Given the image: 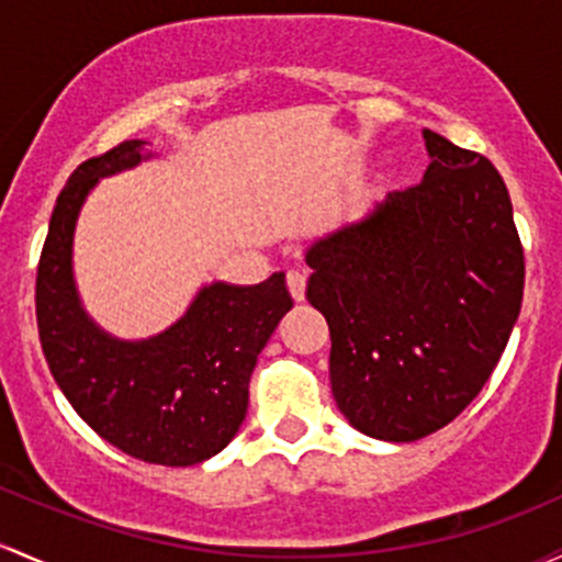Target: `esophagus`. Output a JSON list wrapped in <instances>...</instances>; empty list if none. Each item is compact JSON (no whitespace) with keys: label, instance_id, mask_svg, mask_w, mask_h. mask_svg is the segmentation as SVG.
Here are the masks:
<instances>
[{"label":"esophagus","instance_id":"34e87169","mask_svg":"<svg viewBox=\"0 0 562 562\" xmlns=\"http://www.w3.org/2000/svg\"><path fill=\"white\" fill-rule=\"evenodd\" d=\"M288 291H291L295 304L306 299V277L301 271H288Z\"/></svg>","mask_w":562,"mask_h":562}]
</instances>
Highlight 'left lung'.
Masks as SVG:
<instances>
[{
  "label": "left lung",
  "mask_w": 562,
  "mask_h": 562,
  "mask_svg": "<svg viewBox=\"0 0 562 562\" xmlns=\"http://www.w3.org/2000/svg\"><path fill=\"white\" fill-rule=\"evenodd\" d=\"M429 168L314 239L306 299L328 319L330 386L362 435L413 442L451 424L502 360L522 304L504 178L424 131Z\"/></svg>",
  "instance_id": "obj_1"
}]
</instances>
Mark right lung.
<instances>
[{
  "instance_id": "obj_1",
  "label": "right lung",
  "mask_w": 562,
  "mask_h": 562,
  "mask_svg": "<svg viewBox=\"0 0 562 562\" xmlns=\"http://www.w3.org/2000/svg\"><path fill=\"white\" fill-rule=\"evenodd\" d=\"M144 149L146 140H125L71 172L36 271V323L55 384L103 440L149 464L191 467L239 431L252 368L293 299L274 271L258 285H202L157 336L125 341L103 330L74 282V229L95 183L149 159Z\"/></svg>"
}]
</instances>
